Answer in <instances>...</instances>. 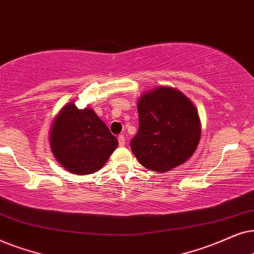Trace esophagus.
I'll list each match as a JSON object with an SVG mask.
<instances>
[{
  "label": "esophagus",
  "instance_id": "1",
  "mask_svg": "<svg viewBox=\"0 0 254 254\" xmlns=\"http://www.w3.org/2000/svg\"><path fill=\"white\" fill-rule=\"evenodd\" d=\"M118 144H120V146H124L125 145V138L123 134H120V136H118Z\"/></svg>",
  "mask_w": 254,
  "mask_h": 254
}]
</instances>
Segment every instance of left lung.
<instances>
[{
    "label": "left lung",
    "instance_id": "8db88e82",
    "mask_svg": "<svg viewBox=\"0 0 254 254\" xmlns=\"http://www.w3.org/2000/svg\"><path fill=\"white\" fill-rule=\"evenodd\" d=\"M138 132L130 147L144 167L167 172L194 153L201 136L197 111L184 94L170 87L151 90L138 101Z\"/></svg>",
    "mask_w": 254,
    "mask_h": 254
}]
</instances>
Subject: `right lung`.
<instances>
[{
	"instance_id": "add662e5",
	"label": "right lung",
	"mask_w": 254,
	"mask_h": 254,
	"mask_svg": "<svg viewBox=\"0 0 254 254\" xmlns=\"http://www.w3.org/2000/svg\"><path fill=\"white\" fill-rule=\"evenodd\" d=\"M50 143L54 157L67 171L84 175L102 168L118 140L94 110H80L70 102L54 120Z\"/></svg>"
}]
</instances>
